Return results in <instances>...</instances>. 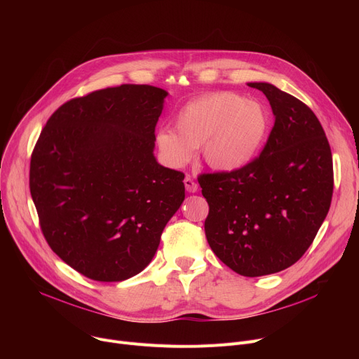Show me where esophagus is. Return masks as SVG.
<instances>
[{
    "label": "esophagus",
    "mask_w": 359,
    "mask_h": 359,
    "mask_svg": "<svg viewBox=\"0 0 359 359\" xmlns=\"http://www.w3.org/2000/svg\"><path fill=\"white\" fill-rule=\"evenodd\" d=\"M184 187H186V191L189 192V194H195L196 191H198V183L191 177V176H186L184 177Z\"/></svg>",
    "instance_id": "1"
}]
</instances>
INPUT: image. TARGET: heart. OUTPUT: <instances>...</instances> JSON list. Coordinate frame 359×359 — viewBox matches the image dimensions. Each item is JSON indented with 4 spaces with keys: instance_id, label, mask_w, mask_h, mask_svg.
I'll list each match as a JSON object with an SVG mask.
<instances>
[{
    "instance_id": "heart-1",
    "label": "heart",
    "mask_w": 359,
    "mask_h": 359,
    "mask_svg": "<svg viewBox=\"0 0 359 359\" xmlns=\"http://www.w3.org/2000/svg\"><path fill=\"white\" fill-rule=\"evenodd\" d=\"M173 129L157 132L156 144L165 163L182 167L201 148L205 163L218 172L249 164L269 130V115L256 100L237 93H206L186 102L173 118Z\"/></svg>"
}]
</instances>
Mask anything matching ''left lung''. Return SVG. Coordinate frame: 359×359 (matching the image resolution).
I'll use <instances>...</instances> for the list:
<instances>
[{
  "mask_svg": "<svg viewBox=\"0 0 359 359\" xmlns=\"http://www.w3.org/2000/svg\"><path fill=\"white\" fill-rule=\"evenodd\" d=\"M275 123L262 153L234 172L198 176L210 205L205 236L217 257L243 276L284 271L301 259L333 195L332 151L313 110L269 83Z\"/></svg>",
  "mask_w": 359,
  "mask_h": 359,
  "instance_id": "8db88e82",
  "label": "left lung"
}]
</instances>
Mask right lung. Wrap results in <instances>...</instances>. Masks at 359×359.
I'll return each instance as SVG.
<instances>
[{
    "label": "right lung",
    "mask_w": 359,
    "mask_h": 359,
    "mask_svg": "<svg viewBox=\"0 0 359 359\" xmlns=\"http://www.w3.org/2000/svg\"><path fill=\"white\" fill-rule=\"evenodd\" d=\"M165 96L122 84L71 99L33 148L29 186L43 237L93 280L140 273L184 199V175L153 154Z\"/></svg>",
    "instance_id": "right-lung-1"
}]
</instances>
